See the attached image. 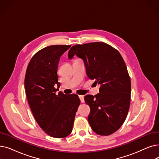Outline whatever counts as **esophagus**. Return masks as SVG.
<instances>
[{"label": "esophagus", "instance_id": "obj_1", "mask_svg": "<svg viewBox=\"0 0 159 159\" xmlns=\"http://www.w3.org/2000/svg\"><path fill=\"white\" fill-rule=\"evenodd\" d=\"M79 98H80V102H84V95H79Z\"/></svg>", "mask_w": 159, "mask_h": 159}]
</instances>
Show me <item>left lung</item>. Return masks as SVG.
Listing matches in <instances>:
<instances>
[{
    "mask_svg": "<svg viewBox=\"0 0 159 159\" xmlns=\"http://www.w3.org/2000/svg\"><path fill=\"white\" fill-rule=\"evenodd\" d=\"M75 55L83 60L88 77L101 86L99 93L84 97L90 107L89 125L98 134H111L123 125L130 107L131 84L125 61L118 51L103 42L74 45L68 57Z\"/></svg>",
    "mask_w": 159,
    "mask_h": 159,
    "instance_id": "obj_1",
    "label": "left lung"
}]
</instances>
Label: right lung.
Returning a JSON list of instances; mask_svg holds the SVG:
<instances>
[{
    "label": "right lung",
    "instance_id": "right-lung-1",
    "mask_svg": "<svg viewBox=\"0 0 159 159\" xmlns=\"http://www.w3.org/2000/svg\"><path fill=\"white\" fill-rule=\"evenodd\" d=\"M70 47L57 45L39 51L30 60L25 79L26 98L34 118L45 133L57 139L72 132L80 103L77 94L56 93L60 86L57 74L60 58Z\"/></svg>",
    "mask_w": 159,
    "mask_h": 159
}]
</instances>
